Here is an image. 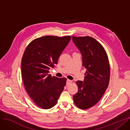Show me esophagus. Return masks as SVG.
<instances>
[{
  "mask_svg": "<svg viewBox=\"0 0 130 130\" xmlns=\"http://www.w3.org/2000/svg\"><path fill=\"white\" fill-rule=\"evenodd\" d=\"M71 83H72V81L71 80H69V79L67 80V81H66V85H70Z\"/></svg>",
  "mask_w": 130,
  "mask_h": 130,
  "instance_id": "34e87169",
  "label": "esophagus"
}]
</instances>
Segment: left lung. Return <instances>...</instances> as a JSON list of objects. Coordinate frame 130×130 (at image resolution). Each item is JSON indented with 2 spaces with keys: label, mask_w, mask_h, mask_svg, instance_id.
Returning a JSON list of instances; mask_svg holds the SVG:
<instances>
[{
  "label": "left lung",
  "mask_w": 130,
  "mask_h": 130,
  "mask_svg": "<svg viewBox=\"0 0 130 130\" xmlns=\"http://www.w3.org/2000/svg\"><path fill=\"white\" fill-rule=\"evenodd\" d=\"M72 39L83 56V66L86 69L84 82L77 81L78 92L73 95L74 104L81 109H87L96 104L108 88L110 65L103 46L90 36Z\"/></svg>",
  "instance_id": "1"
}]
</instances>
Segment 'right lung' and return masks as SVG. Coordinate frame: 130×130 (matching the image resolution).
<instances>
[{
	"label": "right lung",
	"mask_w": 130,
	"mask_h": 130,
	"mask_svg": "<svg viewBox=\"0 0 130 130\" xmlns=\"http://www.w3.org/2000/svg\"><path fill=\"white\" fill-rule=\"evenodd\" d=\"M71 36H45L32 40L21 60V73L28 94L37 106L49 109L56 104L66 86L65 78L52 76L49 70L57 64Z\"/></svg>",
	"instance_id": "add662e5"
}]
</instances>
